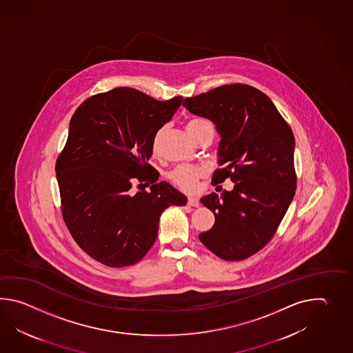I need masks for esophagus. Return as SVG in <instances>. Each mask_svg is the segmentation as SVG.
<instances>
[{"label": "esophagus", "instance_id": "esophagus-1", "mask_svg": "<svg viewBox=\"0 0 353 353\" xmlns=\"http://www.w3.org/2000/svg\"><path fill=\"white\" fill-rule=\"evenodd\" d=\"M187 204L190 207H199V201L196 198L190 196V198H188Z\"/></svg>", "mask_w": 353, "mask_h": 353}]
</instances>
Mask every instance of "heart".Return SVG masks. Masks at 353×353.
Instances as JSON below:
<instances>
[{
  "mask_svg": "<svg viewBox=\"0 0 353 353\" xmlns=\"http://www.w3.org/2000/svg\"><path fill=\"white\" fill-rule=\"evenodd\" d=\"M210 123L207 120L203 119H190L187 122V131L189 135H192L198 128H202L203 125ZM159 135L155 136L152 143V150L154 152L158 151ZM205 175V169L201 166L179 165L174 168L170 173L168 174V179L173 183L175 187L179 188L180 190L184 192H194L196 188V181Z\"/></svg>",
  "mask_w": 353,
  "mask_h": 353,
  "instance_id": "b5f03b06",
  "label": "heart"
}]
</instances>
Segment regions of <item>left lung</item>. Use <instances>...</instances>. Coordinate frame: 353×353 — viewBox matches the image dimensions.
I'll list each match as a JSON object with an SVG mask.
<instances>
[{
	"label": "left lung",
	"instance_id": "8db88e82",
	"mask_svg": "<svg viewBox=\"0 0 353 353\" xmlns=\"http://www.w3.org/2000/svg\"><path fill=\"white\" fill-rule=\"evenodd\" d=\"M189 112L212 121L221 137L213 183L234 187L204 195L214 225L198 236L227 261H240L272 239L296 189L293 131L270 98L248 84H225L185 98Z\"/></svg>",
	"mask_w": 353,
	"mask_h": 353
}]
</instances>
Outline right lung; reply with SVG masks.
Returning a JSON list of instances; mask_svg holds the SVG:
<instances>
[{"label":"right lung","instance_id":"right-lung-1","mask_svg":"<svg viewBox=\"0 0 353 353\" xmlns=\"http://www.w3.org/2000/svg\"><path fill=\"white\" fill-rule=\"evenodd\" d=\"M181 102L123 87L85 99L72 116L55 165L61 214L79 248L98 263H139L157 241L161 213L187 204L173 185L158 183L149 164L157 132ZM146 181L151 192L134 194L132 184Z\"/></svg>","mask_w":353,"mask_h":353}]
</instances>
